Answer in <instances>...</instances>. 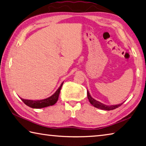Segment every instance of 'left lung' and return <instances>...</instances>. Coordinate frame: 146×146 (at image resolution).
<instances>
[{"label": "left lung", "mask_w": 146, "mask_h": 146, "mask_svg": "<svg viewBox=\"0 0 146 146\" xmlns=\"http://www.w3.org/2000/svg\"><path fill=\"white\" fill-rule=\"evenodd\" d=\"M87 98H88V100L89 101L90 103H91V105H93L94 107L100 108V109H102V110H113V109H115V108H117L120 107V106H121L122 104H123V103H124L123 102V103H119V104H117V105H107L103 104V103H101V102H98V101H97L95 99H94L93 98H92L91 96V94H90L88 90H87Z\"/></svg>", "instance_id": "left-lung-1"}]
</instances>
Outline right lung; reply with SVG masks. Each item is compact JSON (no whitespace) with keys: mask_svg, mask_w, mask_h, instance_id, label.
Masks as SVG:
<instances>
[{"mask_svg":"<svg viewBox=\"0 0 146 146\" xmlns=\"http://www.w3.org/2000/svg\"><path fill=\"white\" fill-rule=\"evenodd\" d=\"M64 82L60 84V87L57 89L56 91L53 94L52 96H50L48 98H46L45 99L42 100H25L21 98L20 99L23 101V102L27 105L28 107H30L33 108H42L44 107H49V106L54 105L56 103L58 99H59V96L60 94V89L62 86V84Z\"/></svg>","mask_w":146,"mask_h":146,"instance_id":"1","label":"right lung"}]
</instances>
